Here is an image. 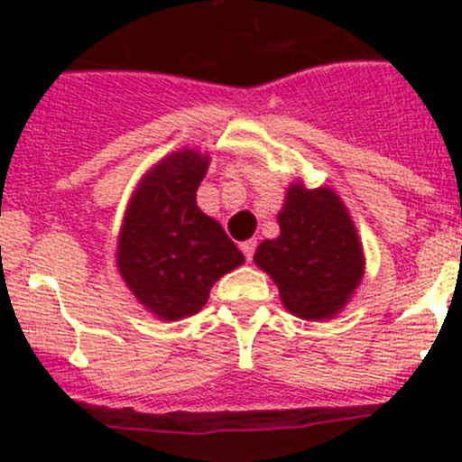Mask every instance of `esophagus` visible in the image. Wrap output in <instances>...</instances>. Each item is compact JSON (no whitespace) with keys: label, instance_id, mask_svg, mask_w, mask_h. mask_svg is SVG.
Wrapping results in <instances>:
<instances>
[{"label":"esophagus","instance_id":"34e87169","mask_svg":"<svg viewBox=\"0 0 462 462\" xmlns=\"http://www.w3.org/2000/svg\"><path fill=\"white\" fill-rule=\"evenodd\" d=\"M241 250H244L245 261H253V257H254V250H257V241H254V239L244 241V244H241Z\"/></svg>","mask_w":462,"mask_h":462}]
</instances>
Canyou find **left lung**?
<instances>
[{
  "mask_svg": "<svg viewBox=\"0 0 462 462\" xmlns=\"http://www.w3.org/2000/svg\"><path fill=\"white\" fill-rule=\"evenodd\" d=\"M282 235L263 241L254 263L277 283L283 306L301 319H328L348 301L365 261L356 226L328 188L292 185L279 212Z\"/></svg>",
  "mask_w": 462,
  "mask_h": 462,
  "instance_id": "1",
  "label": "left lung"
}]
</instances>
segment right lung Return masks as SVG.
Listing matches in <instances>:
<instances>
[{
	"mask_svg": "<svg viewBox=\"0 0 462 462\" xmlns=\"http://www.w3.org/2000/svg\"><path fill=\"white\" fill-rule=\"evenodd\" d=\"M208 156L185 149L158 162L138 185L118 241V268L144 309L162 319L199 313L217 279L244 254L197 205Z\"/></svg>",
	"mask_w": 462,
	"mask_h": 462,
	"instance_id": "obj_1",
	"label": "right lung"
}]
</instances>
